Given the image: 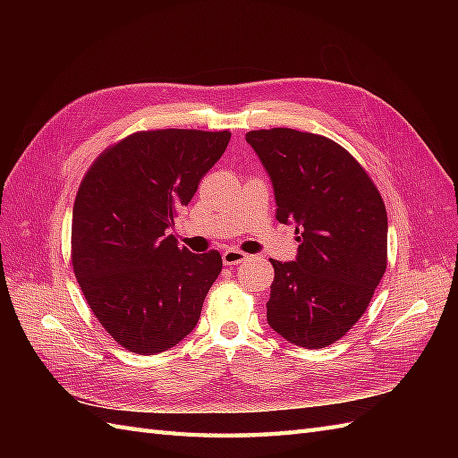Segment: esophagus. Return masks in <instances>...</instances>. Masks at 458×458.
<instances>
[{
  "instance_id": "34e87169",
  "label": "esophagus",
  "mask_w": 458,
  "mask_h": 458,
  "mask_svg": "<svg viewBox=\"0 0 458 458\" xmlns=\"http://www.w3.org/2000/svg\"><path fill=\"white\" fill-rule=\"evenodd\" d=\"M248 256L241 250H237V248H227V250L221 254V259H224L225 266H239V263H242Z\"/></svg>"
}]
</instances>
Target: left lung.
<instances>
[{
  "instance_id": "8db88e82",
  "label": "left lung",
  "mask_w": 458,
  "mask_h": 458,
  "mask_svg": "<svg viewBox=\"0 0 458 458\" xmlns=\"http://www.w3.org/2000/svg\"><path fill=\"white\" fill-rule=\"evenodd\" d=\"M246 141L271 179L276 219L300 242L294 261L269 259L267 323L300 348H327L361 318L386 271L384 200L361 164L323 135L273 128Z\"/></svg>"
}]
</instances>
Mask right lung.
Returning a JSON list of instances; mask_svg holds the SVG:
<instances>
[{
  "instance_id": "obj_1",
  "label": "right lung",
  "mask_w": 458,
  "mask_h": 458,
  "mask_svg": "<svg viewBox=\"0 0 458 458\" xmlns=\"http://www.w3.org/2000/svg\"><path fill=\"white\" fill-rule=\"evenodd\" d=\"M229 140L231 131L133 133L106 148L78 189L76 279L105 330L133 353L170 350L199 323L221 256L179 248L168 229Z\"/></svg>"
}]
</instances>
